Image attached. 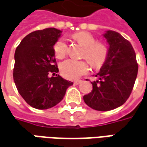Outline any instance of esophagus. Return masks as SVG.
I'll use <instances>...</instances> for the list:
<instances>
[{
    "label": "esophagus",
    "instance_id": "1",
    "mask_svg": "<svg viewBox=\"0 0 147 147\" xmlns=\"http://www.w3.org/2000/svg\"><path fill=\"white\" fill-rule=\"evenodd\" d=\"M82 82V81L78 80V81H75V82H74V85H79V84H81Z\"/></svg>",
    "mask_w": 147,
    "mask_h": 147
}]
</instances>
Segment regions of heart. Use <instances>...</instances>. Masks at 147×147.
<instances>
[{
  "label": "heart",
  "mask_w": 147,
  "mask_h": 147,
  "mask_svg": "<svg viewBox=\"0 0 147 147\" xmlns=\"http://www.w3.org/2000/svg\"><path fill=\"white\" fill-rule=\"evenodd\" d=\"M73 38L84 47L82 58L85 59L93 68L99 69L105 64L109 56V47L102 42H97L95 36L87 32L74 33ZM67 44L65 39L60 38L54 45V52L58 59L65 58L67 53ZM61 73L65 78L75 80L85 75L88 72V62L86 61H76L68 59L60 66Z\"/></svg>",
  "instance_id": "1"
}]
</instances>
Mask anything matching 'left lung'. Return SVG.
<instances>
[{"label":"left lung","mask_w":147,"mask_h":147,"mask_svg":"<svg viewBox=\"0 0 147 147\" xmlns=\"http://www.w3.org/2000/svg\"><path fill=\"white\" fill-rule=\"evenodd\" d=\"M104 36L109 44L108 59L92 82V90L84 101L92 109L110 111L129 98L137 78L138 65L131 42L119 33L107 31Z\"/></svg>","instance_id":"obj_1"}]
</instances>
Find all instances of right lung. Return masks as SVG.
<instances>
[{"instance_id": "add662e5", "label": "right lung", "mask_w": 147, "mask_h": 147, "mask_svg": "<svg viewBox=\"0 0 147 147\" xmlns=\"http://www.w3.org/2000/svg\"><path fill=\"white\" fill-rule=\"evenodd\" d=\"M59 29L50 28L30 33L22 39L15 52L13 79L19 93L36 109H51L62 100L73 82L59 72L54 45L61 35Z\"/></svg>"}]
</instances>
